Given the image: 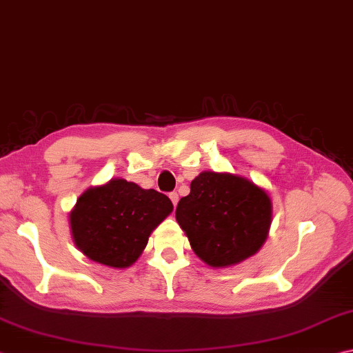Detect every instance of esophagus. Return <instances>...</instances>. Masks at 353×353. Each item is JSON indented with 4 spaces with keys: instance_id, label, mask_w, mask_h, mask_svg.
Instances as JSON below:
<instances>
[{
    "instance_id": "34e87169",
    "label": "esophagus",
    "mask_w": 353,
    "mask_h": 353,
    "mask_svg": "<svg viewBox=\"0 0 353 353\" xmlns=\"http://www.w3.org/2000/svg\"><path fill=\"white\" fill-rule=\"evenodd\" d=\"M169 199L172 200L173 206H176V203H178V194H176V192H170V194H169Z\"/></svg>"
}]
</instances>
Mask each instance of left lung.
Segmentation results:
<instances>
[{"label": "left lung", "instance_id": "8db88e82", "mask_svg": "<svg viewBox=\"0 0 353 353\" xmlns=\"http://www.w3.org/2000/svg\"><path fill=\"white\" fill-rule=\"evenodd\" d=\"M175 217L203 262L230 267L261 250L271 225V200L246 178L203 172L178 201Z\"/></svg>", "mask_w": 353, "mask_h": 353}]
</instances>
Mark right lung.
Instances as JSON below:
<instances>
[{
    "instance_id": "right-lung-1",
    "label": "right lung",
    "mask_w": 353,
    "mask_h": 353,
    "mask_svg": "<svg viewBox=\"0 0 353 353\" xmlns=\"http://www.w3.org/2000/svg\"><path fill=\"white\" fill-rule=\"evenodd\" d=\"M172 209L167 195L116 178L80 195L70 214L72 239L91 261L127 268Z\"/></svg>"
}]
</instances>
